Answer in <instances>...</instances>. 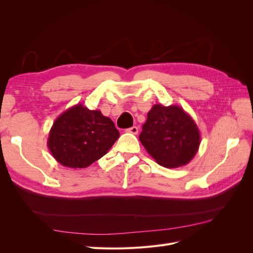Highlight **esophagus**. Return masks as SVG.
<instances>
[{
    "label": "esophagus",
    "mask_w": 253,
    "mask_h": 253,
    "mask_svg": "<svg viewBox=\"0 0 253 253\" xmlns=\"http://www.w3.org/2000/svg\"><path fill=\"white\" fill-rule=\"evenodd\" d=\"M126 132V133H131V134H134V135H136L137 133H138V127H137V126H132V127L127 128Z\"/></svg>",
    "instance_id": "obj_1"
}]
</instances>
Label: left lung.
Returning <instances> with one entry per match:
<instances>
[{
    "label": "left lung",
    "mask_w": 253,
    "mask_h": 253,
    "mask_svg": "<svg viewBox=\"0 0 253 253\" xmlns=\"http://www.w3.org/2000/svg\"><path fill=\"white\" fill-rule=\"evenodd\" d=\"M139 140L158 165L173 169L194 158L201 134L193 118L180 106L154 104L148 113Z\"/></svg>",
    "instance_id": "1"
}]
</instances>
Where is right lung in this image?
<instances>
[{
	"instance_id": "add662e5",
	"label": "right lung",
	"mask_w": 253,
	"mask_h": 253,
	"mask_svg": "<svg viewBox=\"0 0 253 253\" xmlns=\"http://www.w3.org/2000/svg\"><path fill=\"white\" fill-rule=\"evenodd\" d=\"M118 138V129L109 117L76 104L53 122L47 147L60 165L82 169L104 156Z\"/></svg>"
}]
</instances>
